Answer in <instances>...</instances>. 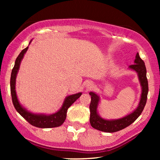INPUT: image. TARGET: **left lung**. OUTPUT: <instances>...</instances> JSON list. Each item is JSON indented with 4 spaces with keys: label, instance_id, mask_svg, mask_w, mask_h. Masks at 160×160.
<instances>
[{
    "label": "left lung",
    "instance_id": "left-lung-1",
    "mask_svg": "<svg viewBox=\"0 0 160 160\" xmlns=\"http://www.w3.org/2000/svg\"><path fill=\"white\" fill-rule=\"evenodd\" d=\"M130 68L131 69L135 70L138 74L139 80L141 82L142 87L141 101H140L138 107L134 112L125 117L122 118V119L117 120L103 119L99 117L97 112V107L98 102H99V98L94 92H89V95H91V102L89 105V110H90L89 122H90L91 126L93 128L100 131H102V132H115L130 125L141 114L142 111H143L144 107L146 106V100H147L148 84L147 77H146L145 63H144L143 60H141V58H140L138 53L136 54V57L135 59V64L130 65Z\"/></svg>",
    "mask_w": 160,
    "mask_h": 160
}]
</instances>
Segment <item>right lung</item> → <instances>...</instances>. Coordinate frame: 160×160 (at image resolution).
Segmentation results:
<instances>
[{"mask_svg":"<svg viewBox=\"0 0 160 160\" xmlns=\"http://www.w3.org/2000/svg\"><path fill=\"white\" fill-rule=\"evenodd\" d=\"M28 49V47L24 49L20 52L17 57L16 60H15L14 66L13 68L12 74H11L10 79V88H11V95H12V102L17 112L24 119L29 122L32 126L36 127L39 128H57L62 125L63 122H65L67 116V111L70 106L78 99V98L82 95V93L79 92L75 95H70L65 98L64 103H63L62 108L58 112L54 114L46 116V115H40V114H33L30 112H28L25 109H24L17 100L16 91H15V82H16L17 73L19 68V65L22 59L23 58L24 54Z\"/></svg>","mask_w":160,"mask_h":160,"instance_id":"add662e5","label":"right lung"}]
</instances>
